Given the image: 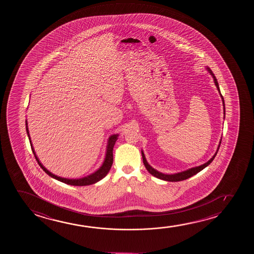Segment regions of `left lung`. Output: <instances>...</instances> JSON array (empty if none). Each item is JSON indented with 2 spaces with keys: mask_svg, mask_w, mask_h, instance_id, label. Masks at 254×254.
<instances>
[{
  "mask_svg": "<svg viewBox=\"0 0 254 254\" xmlns=\"http://www.w3.org/2000/svg\"><path fill=\"white\" fill-rule=\"evenodd\" d=\"M206 69L208 71L210 74L212 75V78H213V80H214V83H215L216 87H217V89L219 92V94H220V90H219V83H218V80L216 79V77L214 76V74L212 73V70L209 68L208 66L206 67ZM220 96H221V99H222L223 101V106H224V115H226V111H225V101H224V98H223L222 94H220ZM220 143L221 141H219V145L218 146V149L216 151L215 154L213 155V156L210 159V160L206 162V163L203 164L201 166H198V167H192V168H190V169H188V170L183 171V172H181V173H177V174H162V173H160V172H158V171L155 170L154 168L151 167L149 164L147 163V161L146 160V157H145V154L143 153V151H141V154H142V159H143V163H144V166L146 167V170L149 172V174H152L153 176L154 177L158 178V179H160V180H163V181H171V182H177V181H185V180H187L188 178L191 177V176H193L195 174H198L199 173L200 171L203 170L205 167H207L208 165L211 164L212 160H214V158H215L216 154L218 153V151H219V146H220Z\"/></svg>",
  "mask_w": 254,
  "mask_h": 254,
  "instance_id": "8db88e82",
  "label": "left lung"
}]
</instances>
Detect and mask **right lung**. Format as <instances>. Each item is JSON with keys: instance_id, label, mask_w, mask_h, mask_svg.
<instances>
[{"instance_id": "add662e5", "label": "right lung", "mask_w": 254, "mask_h": 254, "mask_svg": "<svg viewBox=\"0 0 254 254\" xmlns=\"http://www.w3.org/2000/svg\"><path fill=\"white\" fill-rule=\"evenodd\" d=\"M26 130H27V133H28V139H29V142H30V146H31L32 151L35 155V159L38 162L39 166L42 167V170L45 172L46 174H49L50 177L56 179L57 181L63 182L65 184L71 185V186H77V187H82V186H88V185L94 184L98 181H101L103 178L108 174V172L111 168L112 165H113V161H114V156H113V148L115 146L116 140L118 139V134H114L109 137L108 139V146H107V153H106V157H105L104 162L97 171H95L94 174L87 175L86 177L81 178V179H66V178H62L57 176L56 174H52L51 172H49L45 167H43V165L41 163V161L39 160L38 157L35 153V149L33 147V144L31 143V139H30V135H29V131L28 128V122L26 121Z\"/></svg>"}]
</instances>
